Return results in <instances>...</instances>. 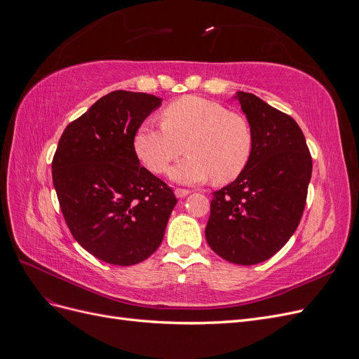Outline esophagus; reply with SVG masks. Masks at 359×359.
I'll use <instances>...</instances> for the list:
<instances>
[{"label": "esophagus", "mask_w": 359, "mask_h": 359, "mask_svg": "<svg viewBox=\"0 0 359 359\" xmlns=\"http://www.w3.org/2000/svg\"><path fill=\"white\" fill-rule=\"evenodd\" d=\"M189 194H190V190H186V189H175V196H177L178 199L186 198V196H189Z\"/></svg>", "instance_id": "esophagus-1"}]
</instances>
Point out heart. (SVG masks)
I'll return each instance as SVG.
<instances>
[{"instance_id":"heart-1","label":"heart","mask_w":359,"mask_h":359,"mask_svg":"<svg viewBox=\"0 0 359 359\" xmlns=\"http://www.w3.org/2000/svg\"><path fill=\"white\" fill-rule=\"evenodd\" d=\"M133 147L139 160L154 173L166 172L186 148L189 156L170 170L173 181L196 184L212 178L226 184L248 166L255 136L243 115L219 102L187 95L161 112V126H140Z\"/></svg>"}]
</instances>
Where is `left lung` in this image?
Returning a JSON list of instances; mask_svg holds the SVG:
<instances>
[{"instance_id": "1", "label": "left lung", "mask_w": 359, "mask_h": 359, "mask_svg": "<svg viewBox=\"0 0 359 359\" xmlns=\"http://www.w3.org/2000/svg\"><path fill=\"white\" fill-rule=\"evenodd\" d=\"M255 136L248 166L212 193L206 243L227 262L256 265L274 256L297 231L311 178V156L292 116L257 95L238 91Z\"/></svg>"}]
</instances>
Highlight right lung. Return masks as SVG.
I'll return each mask as SVG.
<instances>
[{
	"mask_svg": "<svg viewBox=\"0 0 359 359\" xmlns=\"http://www.w3.org/2000/svg\"><path fill=\"white\" fill-rule=\"evenodd\" d=\"M161 106L145 93L112 91L70 123L52 161V180L74 240L103 262L128 266L153 255L177 198L140 166L136 130Z\"/></svg>",
	"mask_w": 359,
	"mask_h": 359,
	"instance_id": "right-lung-1",
	"label": "right lung"
}]
</instances>
